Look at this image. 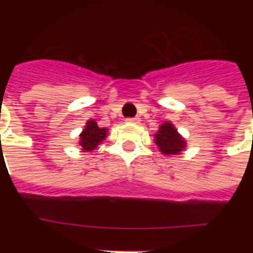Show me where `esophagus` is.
Listing matches in <instances>:
<instances>
[{"label": "esophagus", "instance_id": "34e87169", "mask_svg": "<svg viewBox=\"0 0 253 253\" xmlns=\"http://www.w3.org/2000/svg\"><path fill=\"white\" fill-rule=\"evenodd\" d=\"M139 121H140V119H139L138 117H135V118H127L126 119L127 123H135V125H136V123H139Z\"/></svg>", "mask_w": 253, "mask_h": 253}]
</instances>
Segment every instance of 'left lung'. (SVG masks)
Returning a JSON list of instances; mask_svg holds the SVG:
<instances>
[{"label":"left lung","instance_id":"left-lung-1","mask_svg":"<svg viewBox=\"0 0 253 253\" xmlns=\"http://www.w3.org/2000/svg\"><path fill=\"white\" fill-rule=\"evenodd\" d=\"M155 144L158 146L163 155L170 156V155H180L186 148V140L182 138V135L177 131L172 122L162 123L159 127L158 132L154 135Z\"/></svg>","mask_w":253,"mask_h":253}]
</instances>
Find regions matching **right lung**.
<instances>
[{
  "mask_svg": "<svg viewBox=\"0 0 253 253\" xmlns=\"http://www.w3.org/2000/svg\"><path fill=\"white\" fill-rule=\"evenodd\" d=\"M107 136V128L105 127H98L97 122L93 119H89L85 123L84 130L81 131L80 140H79V146L83 152H93L95 147L98 146L99 143H102L105 138Z\"/></svg>",
  "mask_w": 253,
  "mask_h": 253,
  "instance_id": "add662e5",
  "label": "right lung"
}]
</instances>
